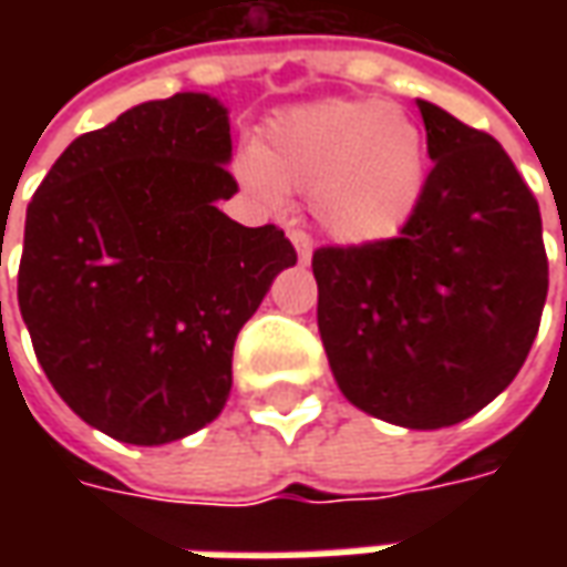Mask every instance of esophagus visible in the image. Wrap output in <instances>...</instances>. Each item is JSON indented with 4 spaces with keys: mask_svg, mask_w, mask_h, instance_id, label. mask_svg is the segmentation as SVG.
<instances>
[{
    "mask_svg": "<svg viewBox=\"0 0 567 567\" xmlns=\"http://www.w3.org/2000/svg\"><path fill=\"white\" fill-rule=\"evenodd\" d=\"M288 239L295 243L297 258H300V264H309V258H312V239H309L303 230H291V234H288Z\"/></svg>",
    "mask_w": 567,
    "mask_h": 567,
    "instance_id": "obj_1",
    "label": "esophagus"
}]
</instances>
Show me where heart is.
Returning a JSON list of instances; mask_svg holds the SVG:
<instances>
[{"label":"heart","mask_w":567,"mask_h":567,"mask_svg":"<svg viewBox=\"0 0 567 567\" xmlns=\"http://www.w3.org/2000/svg\"><path fill=\"white\" fill-rule=\"evenodd\" d=\"M236 175L260 206L309 194L333 243L377 246L404 230L427 185V145L413 117L380 100H321L267 121Z\"/></svg>","instance_id":"obj_1"}]
</instances>
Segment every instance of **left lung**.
Wrapping results in <instances>:
<instances>
[{
	"instance_id": "left-lung-1",
	"label": "left lung",
	"mask_w": 567,
	"mask_h": 567,
	"mask_svg": "<svg viewBox=\"0 0 567 567\" xmlns=\"http://www.w3.org/2000/svg\"><path fill=\"white\" fill-rule=\"evenodd\" d=\"M425 194L401 234L319 248V333L333 380L370 416L434 431L492 404L525 364L547 303L540 209L507 151L416 100Z\"/></svg>"
}]
</instances>
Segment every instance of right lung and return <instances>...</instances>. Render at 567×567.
I'll return each mask as SVG.
<instances>
[{
    "label": "right lung",
    "mask_w": 567,
    "mask_h": 567,
    "mask_svg": "<svg viewBox=\"0 0 567 567\" xmlns=\"http://www.w3.org/2000/svg\"><path fill=\"white\" fill-rule=\"evenodd\" d=\"M230 117L209 93L133 105L72 142L27 206L20 316L56 394L87 425L161 446L209 425L272 279L297 264L236 194Z\"/></svg>",
    "instance_id": "add662e5"
}]
</instances>
